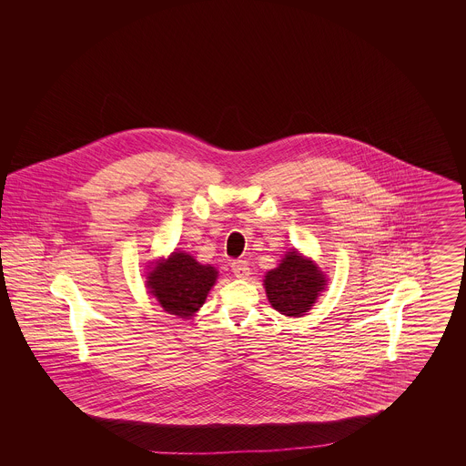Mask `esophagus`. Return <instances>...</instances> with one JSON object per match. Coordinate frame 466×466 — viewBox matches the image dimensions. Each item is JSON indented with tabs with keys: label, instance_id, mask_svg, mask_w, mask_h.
Here are the masks:
<instances>
[{
	"label": "esophagus",
	"instance_id": "1",
	"mask_svg": "<svg viewBox=\"0 0 466 466\" xmlns=\"http://www.w3.org/2000/svg\"><path fill=\"white\" fill-rule=\"evenodd\" d=\"M232 272L236 278H248L249 276V266L246 260H234L232 262Z\"/></svg>",
	"mask_w": 466,
	"mask_h": 466
}]
</instances>
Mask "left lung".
Instances as JSON below:
<instances>
[{
  "mask_svg": "<svg viewBox=\"0 0 466 466\" xmlns=\"http://www.w3.org/2000/svg\"><path fill=\"white\" fill-rule=\"evenodd\" d=\"M264 285L274 309L287 316H302L325 289V276L310 260L289 251L278 268L267 272Z\"/></svg>",
  "mask_w": 466,
  "mask_h": 466,
  "instance_id": "8db88e82",
  "label": "left lung"
}]
</instances>
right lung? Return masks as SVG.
Returning a JSON list of instances; mask_svg holds the SVG:
<instances>
[{
    "mask_svg": "<svg viewBox=\"0 0 466 466\" xmlns=\"http://www.w3.org/2000/svg\"><path fill=\"white\" fill-rule=\"evenodd\" d=\"M217 281V270L200 266L187 253H173L158 262L148 276V287L169 314L188 318L202 308L208 291Z\"/></svg>",
    "mask_w": 466,
    "mask_h": 466,
    "instance_id": "1",
    "label": "right lung"
}]
</instances>
